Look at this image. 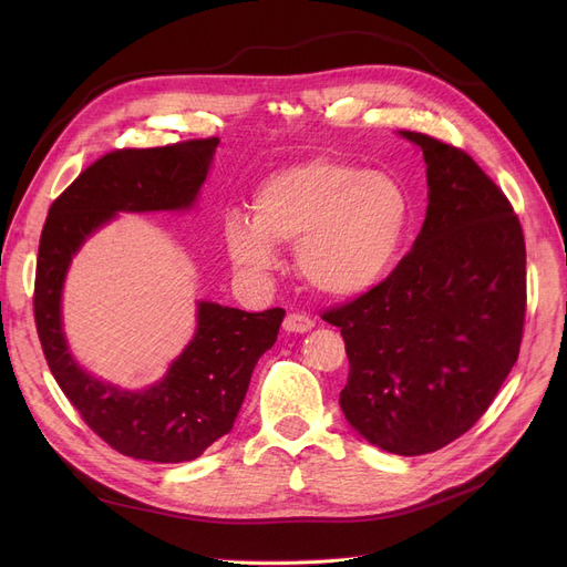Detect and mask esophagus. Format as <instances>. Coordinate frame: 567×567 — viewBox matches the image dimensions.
Returning <instances> with one entry per match:
<instances>
[{
	"instance_id": "34e87169",
	"label": "esophagus",
	"mask_w": 567,
	"mask_h": 567,
	"mask_svg": "<svg viewBox=\"0 0 567 567\" xmlns=\"http://www.w3.org/2000/svg\"><path fill=\"white\" fill-rule=\"evenodd\" d=\"M312 326H315V321L303 312H289L282 321V329L287 333H308V331H312Z\"/></svg>"
}]
</instances>
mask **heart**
Segmentation results:
<instances>
[{
    "label": "heart",
    "instance_id": "b5f03b06",
    "mask_svg": "<svg viewBox=\"0 0 567 567\" xmlns=\"http://www.w3.org/2000/svg\"><path fill=\"white\" fill-rule=\"evenodd\" d=\"M411 214L393 174L317 156L268 174L252 195L250 220L229 216L223 236L231 264L250 278L278 266L276 246H296L301 278L342 301L389 278Z\"/></svg>",
    "mask_w": 567,
    "mask_h": 567
}]
</instances>
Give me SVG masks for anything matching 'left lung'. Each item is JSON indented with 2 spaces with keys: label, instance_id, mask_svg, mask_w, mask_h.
<instances>
[{
  "label": "left lung",
  "instance_id": "obj_1",
  "mask_svg": "<svg viewBox=\"0 0 567 567\" xmlns=\"http://www.w3.org/2000/svg\"><path fill=\"white\" fill-rule=\"evenodd\" d=\"M423 152L427 214L381 285L323 312L349 355V425L404 457L449 445L511 374L526 312V248L513 206L462 148L398 131Z\"/></svg>",
  "mask_w": 567,
  "mask_h": 567
}]
</instances>
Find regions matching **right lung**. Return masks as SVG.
<instances>
[{
    "instance_id": "1",
    "label": "right lung",
    "mask_w": 567,
    "mask_h": 567,
    "mask_svg": "<svg viewBox=\"0 0 567 567\" xmlns=\"http://www.w3.org/2000/svg\"><path fill=\"white\" fill-rule=\"evenodd\" d=\"M218 137L122 148L89 165L59 195L43 225L34 317L59 389L114 451L161 464L190 462L225 436L248 393L259 355L278 340L282 308L246 312L197 301V329L165 377L128 391L86 372L69 349L62 296L69 266L89 236L118 214L188 212L212 169Z\"/></svg>"
}]
</instances>
